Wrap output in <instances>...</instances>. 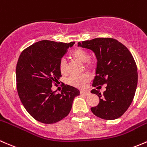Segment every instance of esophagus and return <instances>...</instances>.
<instances>
[{"instance_id":"obj_1","label":"esophagus","mask_w":147,"mask_h":147,"mask_svg":"<svg viewBox=\"0 0 147 147\" xmlns=\"http://www.w3.org/2000/svg\"><path fill=\"white\" fill-rule=\"evenodd\" d=\"M80 93L81 95H84V96H88V95L90 94V91L87 90H80Z\"/></svg>"}]
</instances>
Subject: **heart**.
Masks as SVG:
<instances>
[{
	"instance_id": "heart-1",
	"label": "heart",
	"mask_w": 147,
	"mask_h": 147,
	"mask_svg": "<svg viewBox=\"0 0 147 147\" xmlns=\"http://www.w3.org/2000/svg\"><path fill=\"white\" fill-rule=\"evenodd\" d=\"M69 56L74 59L83 63L85 69L90 70L94 67V61L90 57L88 51L81 47H77L73 49L69 54ZM59 69L61 74L66 75L67 74V66L66 61L61 59L59 63ZM89 77L86 74L80 76H71L67 80V83L71 86L77 88H81L88 81Z\"/></svg>"
}]
</instances>
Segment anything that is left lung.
I'll use <instances>...</instances> for the list:
<instances>
[{
  "mask_svg": "<svg viewBox=\"0 0 147 147\" xmlns=\"http://www.w3.org/2000/svg\"><path fill=\"white\" fill-rule=\"evenodd\" d=\"M78 45L90 49L96 56L93 87L99 88L106 84L103 95L96 89L91 90L100 98L98 105L90 108L92 113L107 120L121 117L134 99L138 81L137 64L131 52L123 44L109 37L83 41Z\"/></svg>",
  "mask_w": 147,
  "mask_h": 147,
  "instance_id": "obj_1",
  "label": "left lung"
}]
</instances>
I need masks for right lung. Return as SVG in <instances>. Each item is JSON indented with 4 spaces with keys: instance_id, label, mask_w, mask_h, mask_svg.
<instances>
[{
    "instance_id": "add662e5",
    "label": "right lung",
    "mask_w": 147,
    "mask_h": 147,
    "mask_svg": "<svg viewBox=\"0 0 147 147\" xmlns=\"http://www.w3.org/2000/svg\"><path fill=\"white\" fill-rule=\"evenodd\" d=\"M75 44L42 40L21 52L16 66V85L20 99L34 119L53 124L69 115L79 90L63 84L61 93L51 90L61 74L59 63L69 47Z\"/></svg>"
}]
</instances>
